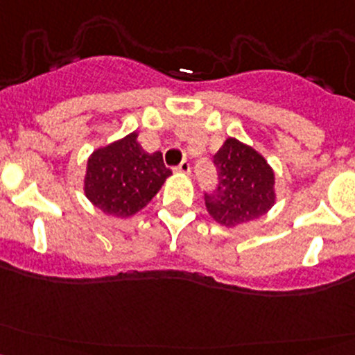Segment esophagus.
<instances>
[{
	"label": "esophagus",
	"instance_id": "obj_1",
	"mask_svg": "<svg viewBox=\"0 0 355 355\" xmlns=\"http://www.w3.org/2000/svg\"><path fill=\"white\" fill-rule=\"evenodd\" d=\"M175 170H177L178 173H189V171H191V163H189L187 159H184Z\"/></svg>",
	"mask_w": 355,
	"mask_h": 355
}]
</instances>
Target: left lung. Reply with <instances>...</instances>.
Returning a JSON list of instances; mask_svg holds the SVG:
<instances>
[{"label":"left lung","instance_id":"8db88e82","mask_svg":"<svg viewBox=\"0 0 355 355\" xmlns=\"http://www.w3.org/2000/svg\"><path fill=\"white\" fill-rule=\"evenodd\" d=\"M218 187L204 194L206 209L223 227H237L264 216L273 207L275 171L259 153L228 137L213 157Z\"/></svg>","mask_w":355,"mask_h":355}]
</instances>
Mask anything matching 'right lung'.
Returning a JSON list of instances; mask_svg holds the SVG:
<instances>
[{
    "instance_id": "1",
    "label": "right lung",
    "mask_w": 355,
    "mask_h": 355,
    "mask_svg": "<svg viewBox=\"0 0 355 355\" xmlns=\"http://www.w3.org/2000/svg\"><path fill=\"white\" fill-rule=\"evenodd\" d=\"M137 132L99 148L89 156L84 178L85 198L103 213L128 218L157 194L171 175L159 151L146 153Z\"/></svg>"
}]
</instances>
